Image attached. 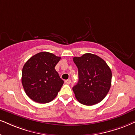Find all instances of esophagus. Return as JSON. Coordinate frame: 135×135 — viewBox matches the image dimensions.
<instances>
[{
	"mask_svg": "<svg viewBox=\"0 0 135 135\" xmlns=\"http://www.w3.org/2000/svg\"><path fill=\"white\" fill-rule=\"evenodd\" d=\"M65 82L66 84H70V83H71V80L70 79H68V80H66L65 81Z\"/></svg>",
	"mask_w": 135,
	"mask_h": 135,
	"instance_id": "obj_1",
	"label": "esophagus"
}]
</instances>
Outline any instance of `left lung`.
<instances>
[{
  "label": "left lung",
  "instance_id": "left-lung-1",
  "mask_svg": "<svg viewBox=\"0 0 135 135\" xmlns=\"http://www.w3.org/2000/svg\"><path fill=\"white\" fill-rule=\"evenodd\" d=\"M73 60L78 69V81L73 87L76 100L87 106L102 101L112 83V73L108 65L102 58L89 53Z\"/></svg>",
  "mask_w": 135,
  "mask_h": 135
}]
</instances>
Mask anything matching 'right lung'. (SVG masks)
<instances>
[{"label":"right lung","instance_id":"add662e5","mask_svg":"<svg viewBox=\"0 0 135 135\" xmlns=\"http://www.w3.org/2000/svg\"><path fill=\"white\" fill-rule=\"evenodd\" d=\"M61 57L42 52L30 58L22 69V83L25 93L39 103H47L57 97L64 81L55 66Z\"/></svg>","mask_w":135,"mask_h":135}]
</instances>
